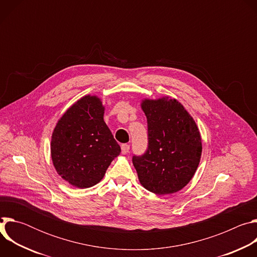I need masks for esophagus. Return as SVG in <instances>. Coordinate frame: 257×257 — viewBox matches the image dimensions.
<instances>
[{"label":"esophagus","mask_w":257,"mask_h":257,"mask_svg":"<svg viewBox=\"0 0 257 257\" xmlns=\"http://www.w3.org/2000/svg\"><path fill=\"white\" fill-rule=\"evenodd\" d=\"M121 150H122L123 155H127L129 153V150H130V145L129 144H122Z\"/></svg>","instance_id":"1"}]
</instances>
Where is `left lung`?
Returning <instances> with one entry per match:
<instances>
[{
    "instance_id": "1",
    "label": "left lung",
    "mask_w": 257,
    "mask_h": 257,
    "mask_svg": "<svg viewBox=\"0 0 257 257\" xmlns=\"http://www.w3.org/2000/svg\"><path fill=\"white\" fill-rule=\"evenodd\" d=\"M141 108L148 119L149 146L132 159L139 182L149 191L172 194L184 188L200 162V132L177 99L145 98Z\"/></svg>"
}]
</instances>
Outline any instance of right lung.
I'll return each instance as SVG.
<instances>
[{"label": "right lung", "instance_id": "1", "mask_svg": "<svg viewBox=\"0 0 257 257\" xmlns=\"http://www.w3.org/2000/svg\"><path fill=\"white\" fill-rule=\"evenodd\" d=\"M103 114L100 98L88 94L73 103L54 129L52 161L57 173L72 186L89 188L97 184L121 153Z\"/></svg>", "mask_w": 257, "mask_h": 257}]
</instances>
